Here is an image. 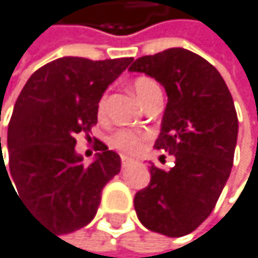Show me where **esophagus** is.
Instances as JSON below:
<instances>
[{"label":"esophagus","instance_id":"esophagus-1","mask_svg":"<svg viewBox=\"0 0 258 258\" xmlns=\"http://www.w3.org/2000/svg\"><path fill=\"white\" fill-rule=\"evenodd\" d=\"M132 163V158H128V157H122V166L125 167V166H128Z\"/></svg>","mask_w":258,"mask_h":258}]
</instances>
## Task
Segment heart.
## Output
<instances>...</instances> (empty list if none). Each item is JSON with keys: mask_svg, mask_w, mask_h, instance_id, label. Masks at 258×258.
I'll return each mask as SVG.
<instances>
[{"mask_svg": "<svg viewBox=\"0 0 258 258\" xmlns=\"http://www.w3.org/2000/svg\"><path fill=\"white\" fill-rule=\"evenodd\" d=\"M157 86L158 84L153 80H150L147 77H139L133 83V92L139 98V101H142L153 87H157ZM105 103H106V97H101L98 101L100 112L105 109ZM144 139H146L144 133H138V132H132V130H119L109 138V144H111V147L122 152L123 155H136L141 152L142 144H144Z\"/></svg>", "mask_w": 258, "mask_h": 258, "instance_id": "1", "label": "heart"}]
</instances>
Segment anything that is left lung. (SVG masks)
<instances>
[{"label": "left lung", "instance_id": "obj_1", "mask_svg": "<svg viewBox=\"0 0 258 258\" xmlns=\"http://www.w3.org/2000/svg\"><path fill=\"white\" fill-rule=\"evenodd\" d=\"M130 72L157 80L166 91L157 149L174 155L164 171L150 163V183L135 196L142 226L166 236H183L210 216L230 175L238 119L219 72L189 50L169 48L138 57Z\"/></svg>", "mask_w": 258, "mask_h": 258}]
</instances>
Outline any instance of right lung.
<instances>
[{"label": "right lung", "instance_id": "add662e5", "mask_svg": "<svg viewBox=\"0 0 258 258\" xmlns=\"http://www.w3.org/2000/svg\"><path fill=\"white\" fill-rule=\"evenodd\" d=\"M132 60L59 57L34 72L20 92L8 128L9 167L4 169L43 227L62 235L87 226L101 189L120 172V157L103 142L86 166L75 150V135L91 132L100 98Z\"/></svg>", "mask_w": 258, "mask_h": 258}]
</instances>
